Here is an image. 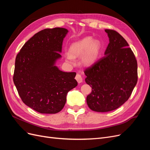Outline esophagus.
<instances>
[{
	"label": "esophagus",
	"mask_w": 150,
	"mask_h": 150,
	"mask_svg": "<svg viewBox=\"0 0 150 150\" xmlns=\"http://www.w3.org/2000/svg\"><path fill=\"white\" fill-rule=\"evenodd\" d=\"M75 79H76L77 81H78V83H81L83 82V78H82V77H81V76L80 74H76Z\"/></svg>",
	"instance_id": "34e87169"
}]
</instances>
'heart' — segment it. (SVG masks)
Segmentation results:
<instances>
[{
  "label": "heart",
  "instance_id": "heart-1",
  "mask_svg": "<svg viewBox=\"0 0 150 150\" xmlns=\"http://www.w3.org/2000/svg\"><path fill=\"white\" fill-rule=\"evenodd\" d=\"M101 44L98 40H93L92 37H86L72 44L69 47V52L66 55V61L74 64V58L80 57L81 63L89 66L96 62L100 53Z\"/></svg>",
  "mask_w": 150,
  "mask_h": 150
}]
</instances>
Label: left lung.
<instances>
[{
    "instance_id": "1",
    "label": "left lung",
    "mask_w": 150,
    "mask_h": 150,
    "mask_svg": "<svg viewBox=\"0 0 150 150\" xmlns=\"http://www.w3.org/2000/svg\"><path fill=\"white\" fill-rule=\"evenodd\" d=\"M110 43L104 57L84 70L92 88L86 98L91 110L108 112L122 105L138 81L137 61L126 40L114 30L105 29Z\"/></svg>"
}]
</instances>
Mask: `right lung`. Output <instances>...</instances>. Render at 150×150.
Instances as JSON below:
<instances>
[{
  "instance_id": "add662e5",
  "label": "right lung",
  "mask_w": 150,
  "mask_h": 150,
  "mask_svg": "<svg viewBox=\"0 0 150 150\" xmlns=\"http://www.w3.org/2000/svg\"><path fill=\"white\" fill-rule=\"evenodd\" d=\"M67 33L61 28L40 30L16 56L13 81L18 93L25 104L40 113L61 111L67 93L78 85L75 72H62L55 66Z\"/></svg>"
}]
</instances>
